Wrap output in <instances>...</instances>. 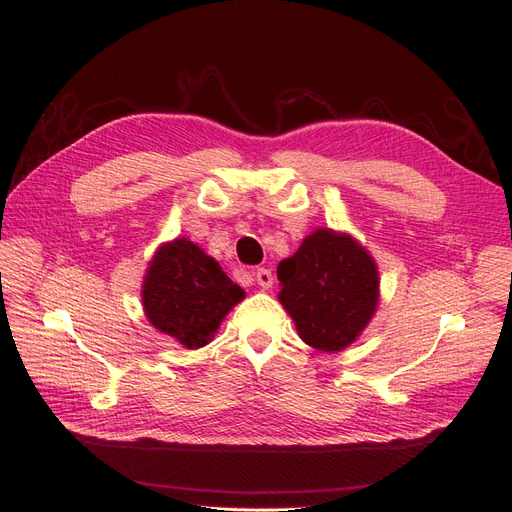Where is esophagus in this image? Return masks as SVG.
I'll use <instances>...</instances> for the list:
<instances>
[{"label": "esophagus", "mask_w": 512, "mask_h": 512, "mask_svg": "<svg viewBox=\"0 0 512 512\" xmlns=\"http://www.w3.org/2000/svg\"><path fill=\"white\" fill-rule=\"evenodd\" d=\"M256 282L262 290H269L273 286V273L269 269H258L256 271Z\"/></svg>", "instance_id": "obj_1"}]
</instances>
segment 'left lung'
<instances>
[{
  "instance_id": "obj_1",
  "label": "left lung",
  "mask_w": 512,
  "mask_h": 512,
  "mask_svg": "<svg viewBox=\"0 0 512 512\" xmlns=\"http://www.w3.org/2000/svg\"><path fill=\"white\" fill-rule=\"evenodd\" d=\"M280 299L299 337L322 352H342L374 318L380 271L348 232L316 228L277 265Z\"/></svg>"
}]
</instances>
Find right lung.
<instances>
[{
  "label": "right lung",
  "mask_w": 512,
  "mask_h": 512,
  "mask_svg": "<svg viewBox=\"0 0 512 512\" xmlns=\"http://www.w3.org/2000/svg\"><path fill=\"white\" fill-rule=\"evenodd\" d=\"M143 312L153 329L188 350L207 346L245 290L194 241L162 243L143 277Z\"/></svg>",
  "instance_id": "add662e5"
}]
</instances>
